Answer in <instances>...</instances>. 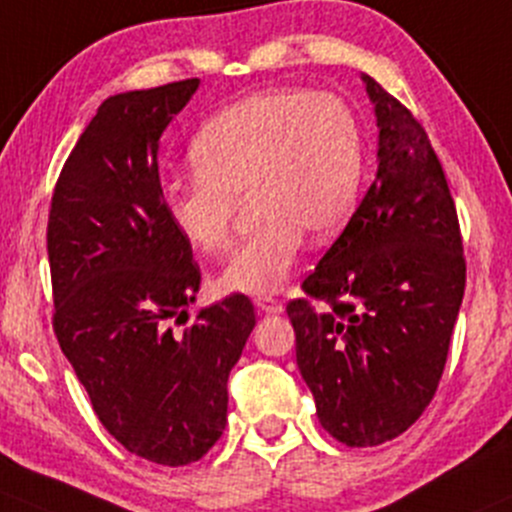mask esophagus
Returning a JSON list of instances; mask_svg holds the SVG:
<instances>
[{"instance_id":"esophagus-1","label":"esophagus","mask_w":512,"mask_h":512,"mask_svg":"<svg viewBox=\"0 0 512 512\" xmlns=\"http://www.w3.org/2000/svg\"><path fill=\"white\" fill-rule=\"evenodd\" d=\"M254 303H256L258 313H266V315H273V313H281V310H283L281 300L271 298V295H258V298L254 300Z\"/></svg>"}]
</instances>
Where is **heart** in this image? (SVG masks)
<instances>
[{
	"mask_svg": "<svg viewBox=\"0 0 512 512\" xmlns=\"http://www.w3.org/2000/svg\"><path fill=\"white\" fill-rule=\"evenodd\" d=\"M194 175L162 184L177 234L202 254L234 239L239 197H249L254 231L219 283L234 293H276L305 244L333 239L357 207L365 140L347 100L328 91L276 88L221 110L189 145Z\"/></svg>",
	"mask_w": 512,
	"mask_h": 512,
	"instance_id": "obj_1",
	"label": "heart"
}]
</instances>
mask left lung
I'll use <instances>...</instances> for the list:
<instances>
[{
	"mask_svg": "<svg viewBox=\"0 0 512 512\" xmlns=\"http://www.w3.org/2000/svg\"><path fill=\"white\" fill-rule=\"evenodd\" d=\"M362 78L379 125L377 175L303 298L286 305L320 424L357 449L397 439L429 407L466 288L456 204L429 135Z\"/></svg>",
	"mask_w": 512,
	"mask_h": 512,
	"instance_id": "8db88e82",
	"label": "left lung"
}]
</instances>
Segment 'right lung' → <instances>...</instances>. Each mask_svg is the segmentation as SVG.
I'll return each instance as SVG.
<instances>
[{"label":"right lung","mask_w":512,"mask_h":512,"mask_svg":"<svg viewBox=\"0 0 512 512\" xmlns=\"http://www.w3.org/2000/svg\"><path fill=\"white\" fill-rule=\"evenodd\" d=\"M199 78L105 100L51 194L46 251L54 335L100 424L135 456L199 461L226 426V384L256 325L234 293L187 305L202 283L162 204L157 142Z\"/></svg>","instance_id":"add662e5"}]
</instances>
